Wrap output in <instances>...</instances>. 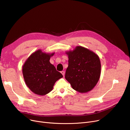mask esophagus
<instances>
[{"instance_id": "obj_1", "label": "esophagus", "mask_w": 130, "mask_h": 130, "mask_svg": "<svg viewBox=\"0 0 130 130\" xmlns=\"http://www.w3.org/2000/svg\"><path fill=\"white\" fill-rule=\"evenodd\" d=\"M60 73H61V74H62L63 76H64V74H65V72L64 71H61Z\"/></svg>"}]
</instances>
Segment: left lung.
<instances>
[{
    "instance_id": "left-lung-1",
    "label": "left lung",
    "mask_w": 130,
    "mask_h": 130,
    "mask_svg": "<svg viewBox=\"0 0 130 130\" xmlns=\"http://www.w3.org/2000/svg\"><path fill=\"white\" fill-rule=\"evenodd\" d=\"M69 66L65 77L72 88L79 93L91 91L100 77V58L93 52L82 46L67 52Z\"/></svg>"
}]
</instances>
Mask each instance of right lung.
Returning a JSON list of instances; mask_svg holds the SVG:
<instances>
[{"label":"right lung","instance_id":"right-lung-1","mask_svg":"<svg viewBox=\"0 0 130 130\" xmlns=\"http://www.w3.org/2000/svg\"><path fill=\"white\" fill-rule=\"evenodd\" d=\"M52 54L38 50L27 58L23 67L25 83L35 94L45 95L52 90L56 82L63 77L50 61Z\"/></svg>","mask_w":130,"mask_h":130}]
</instances>
